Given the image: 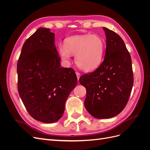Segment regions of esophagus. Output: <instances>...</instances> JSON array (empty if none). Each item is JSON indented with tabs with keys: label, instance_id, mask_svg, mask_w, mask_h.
<instances>
[{
	"label": "esophagus",
	"instance_id": "1",
	"mask_svg": "<svg viewBox=\"0 0 150 150\" xmlns=\"http://www.w3.org/2000/svg\"><path fill=\"white\" fill-rule=\"evenodd\" d=\"M76 76H77V78H78V79L79 80V79L80 78V76H81L80 73H79V72H76Z\"/></svg>",
	"mask_w": 150,
	"mask_h": 150
}]
</instances>
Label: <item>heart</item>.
I'll use <instances>...</instances> for the list:
<instances>
[{
	"mask_svg": "<svg viewBox=\"0 0 150 150\" xmlns=\"http://www.w3.org/2000/svg\"><path fill=\"white\" fill-rule=\"evenodd\" d=\"M106 50L104 40L97 35H74L67 38L64 46H59V52L64 61L75 55V62L80 69L91 71L102 63Z\"/></svg>",
	"mask_w": 150,
	"mask_h": 150,
	"instance_id": "obj_1",
	"label": "heart"
}]
</instances>
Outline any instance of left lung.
Wrapping results in <instances>:
<instances>
[{
    "instance_id": "obj_1",
    "label": "left lung",
    "mask_w": 150,
    "mask_h": 150,
    "mask_svg": "<svg viewBox=\"0 0 150 150\" xmlns=\"http://www.w3.org/2000/svg\"><path fill=\"white\" fill-rule=\"evenodd\" d=\"M106 38L104 59L96 70L80 77L86 89L84 106L98 119H108L125 108L133 85L132 61L123 40L103 28Z\"/></svg>"
}]
</instances>
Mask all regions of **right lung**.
<instances>
[{"label":"right lung","instance_id":"add662e5","mask_svg":"<svg viewBox=\"0 0 150 150\" xmlns=\"http://www.w3.org/2000/svg\"><path fill=\"white\" fill-rule=\"evenodd\" d=\"M54 33L40 28L25 40L17 62L18 92L29 115L53 123L64 112L69 94L78 83L72 68L61 67Z\"/></svg>","mask_w":150,"mask_h":150}]
</instances>
